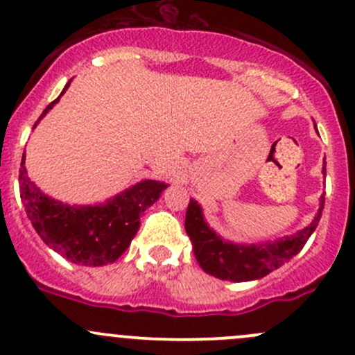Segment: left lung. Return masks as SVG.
<instances>
[{
	"label": "left lung",
	"instance_id": "1",
	"mask_svg": "<svg viewBox=\"0 0 355 355\" xmlns=\"http://www.w3.org/2000/svg\"><path fill=\"white\" fill-rule=\"evenodd\" d=\"M321 171L327 177V163L323 164ZM323 207L324 196H321L320 209L314 214L313 221L295 234L285 235L275 241L244 244V242L227 241L220 234H216V230L211 228L204 218L200 204L191 199L187 214H185V232L191 239L192 250H194L199 266L207 275L220 280L252 282L278 270L282 264L288 263L293 256L302 250L320 223Z\"/></svg>",
	"mask_w": 355,
	"mask_h": 355
}]
</instances>
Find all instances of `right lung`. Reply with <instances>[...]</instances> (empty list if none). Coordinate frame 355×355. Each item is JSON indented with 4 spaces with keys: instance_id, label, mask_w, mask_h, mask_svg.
I'll return each mask as SVG.
<instances>
[{
    "instance_id": "obj_1",
    "label": "right lung",
    "mask_w": 355,
    "mask_h": 355,
    "mask_svg": "<svg viewBox=\"0 0 355 355\" xmlns=\"http://www.w3.org/2000/svg\"><path fill=\"white\" fill-rule=\"evenodd\" d=\"M62 94L49 103L39 121L60 101ZM20 198L32 227L49 249L70 263L82 266L111 264L128 249L141 227V216L159 199L168 184L159 180H141L125 189L114 198L98 204H68L44 194L28 178L25 168V151L20 163Z\"/></svg>"
}]
</instances>
